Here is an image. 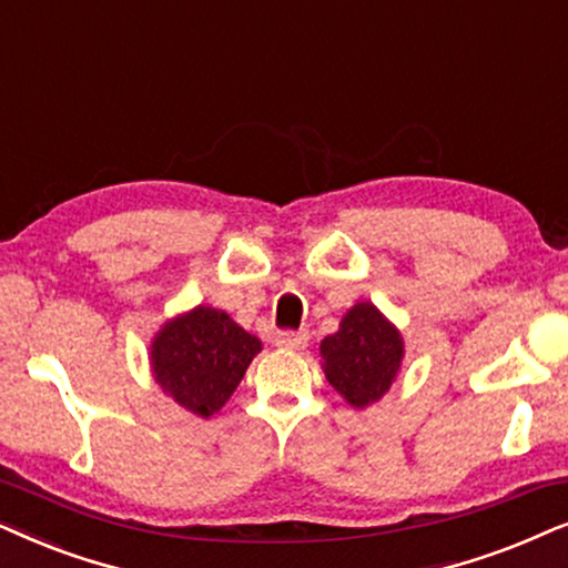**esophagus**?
<instances>
[{
    "label": "esophagus",
    "instance_id": "1",
    "mask_svg": "<svg viewBox=\"0 0 568 568\" xmlns=\"http://www.w3.org/2000/svg\"><path fill=\"white\" fill-rule=\"evenodd\" d=\"M275 343L280 347H285V351H304L308 345V335L306 332H280L275 337Z\"/></svg>",
    "mask_w": 568,
    "mask_h": 568
}]
</instances>
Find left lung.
Here are the masks:
<instances>
[{
	"mask_svg": "<svg viewBox=\"0 0 568 568\" xmlns=\"http://www.w3.org/2000/svg\"><path fill=\"white\" fill-rule=\"evenodd\" d=\"M322 372L355 410L379 403L403 372L405 339L372 301H358L320 343Z\"/></svg>",
	"mask_w": 568,
	"mask_h": 568,
	"instance_id": "obj_1",
	"label": "left lung"
}]
</instances>
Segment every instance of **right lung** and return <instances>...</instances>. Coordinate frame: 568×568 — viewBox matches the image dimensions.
<instances>
[{
  "label": "right lung",
  "mask_w": 568,
  "mask_h": 568,
  "mask_svg": "<svg viewBox=\"0 0 568 568\" xmlns=\"http://www.w3.org/2000/svg\"><path fill=\"white\" fill-rule=\"evenodd\" d=\"M260 351V337L221 308L200 304L155 332L150 372L173 403L196 418H210L229 403Z\"/></svg>",
  "instance_id": "obj_1"
}]
</instances>
